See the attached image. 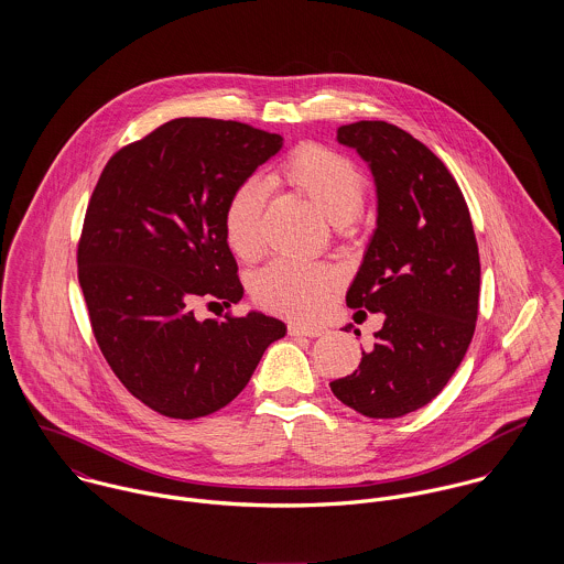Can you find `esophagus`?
I'll use <instances>...</instances> for the list:
<instances>
[{"instance_id":"obj_1","label":"esophagus","mask_w":564,"mask_h":564,"mask_svg":"<svg viewBox=\"0 0 564 564\" xmlns=\"http://www.w3.org/2000/svg\"><path fill=\"white\" fill-rule=\"evenodd\" d=\"M289 334L291 336H308V338H315V336H322V325H300V323H291L289 325Z\"/></svg>"}]
</instances>
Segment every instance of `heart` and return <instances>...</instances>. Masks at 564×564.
Returning a JSON list of instances; mask_svg holds the SVG:
<instances>
[{"label":"heart","instance_id":"heart-1","mask_svg":"<svg viewBox=\"0 0 564 564\" xmlns=\"http://www.w3.org/2000/svg\"><path fill=\"white\" fill-rule=\"evenodd\" d=\"M271 184H286L308 197L323 215L345 230L365 204V177L345 156L322 145H304L269 175ZM264 188L247 180L232 193L224 210V235L232 253L241 260H256L262 249ZM334 286V273L323 262L275 260L256 273L251 293L264 308L313 319L322 313Z\"/></svg>","mask_w":564,"mask_h":564}]
</instances>
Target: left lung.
Masks as SVG:
<instances>
[{
	"label": "left lung",
	"mask_w": 564,
	"mask_h": 564,
	"mask_svg": "<svg viewBox=\"0 0 564 564\" xmlns=\"http://www.w3.org/2000/svg\"><path fill=\"white\" fill-rule=\"evenodd\" d=\"M336 141L369 164L378 219L347 291L349 308L384 325L358 369L332 393L371 419L432 402L463 362L476 332L480 256L463 191L421 141L387 121L340 126Z\"/></svg>",
	"instance_id": "obj_1"
}]
</instances>
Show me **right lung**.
I'll use <instances>...</instances> for the list:
<instances>
[{
	"instance_id": "add662e5",
	"label": "right lung",
	"mask_w": 564,
	"mask_h": 564,
	"mask_svg": "<svg viewBox=\"0 0 564 564\" xmlns=\"http://www.w3.org/2000/svg\"><path fill=\"white\" fill-rule=\"evenodd\" d=\"M284 139L239 121L182 117L119 150L90 195L78 280L97 345L121 384L171 419L232 402L286 325L262 313L204 319L208 297L239 304L224 210Z\"/></svg>"
}]
</instances>
